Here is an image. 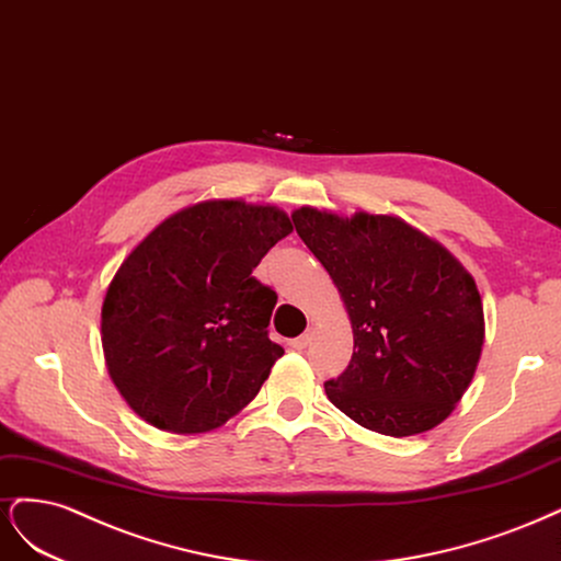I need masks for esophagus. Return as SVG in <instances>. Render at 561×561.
I'll return each mask as SVG.
<instances>
[{
	"mask_svg": "<svg viewBox=\"0 0 561 561\" xmlns=\"http://www.w3.org/2000/svg\"><path fill=\"white\" fill-rule=\"evenodd\" d=\"M310 340H312V333L305 331L302 335H298V337L291 340V347H294V350H305L307 345H310Z\"/></svg>",
	"mask_w": 561,
	"mask_h": 561,
	"instance_id": "34e87169",
	"label": "esophagus"
}]
</instances>
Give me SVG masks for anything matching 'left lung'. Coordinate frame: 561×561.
I'll use <instances>...</instances> for the list:
<instances>
[{"label": "left lung", "mask_w": 561, "mask_h": 561, "mask_svg": "<svg viewBox=\"0 0 561 561\" xmlns=\"http://www.w3.org/2000/svg\"><path fill=\"white\" fill-rule=\"evenodd\" d=\"M307 249L347 305L354 352L329 401L356 424L403 438L438 426L476 375L484 314L473 277L445 247L396 216L352 219L300 207Z\"/></svg>", "instance_id": "1"}]
</instances>
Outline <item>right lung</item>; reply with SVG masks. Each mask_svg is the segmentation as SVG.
Segmentation results:
<instances>
[{"label": "right lung", "mask_w": 561, "mask_h": 561, "mask_svg": "<svg viewBox=\"0 0 561 561\" xmlns=\"http://www.w3.org/2000/svg\"><path fill=\"white\" fill-rule=\"evenodd\" d=\"M291 230L277 207L209 201L172 214L123 261L102 347L141 420L205 433L254 401L284 350L267 337L277 294L251 273Z\"/></svg>", "instance_id": "obj_1"}]
</instances>
